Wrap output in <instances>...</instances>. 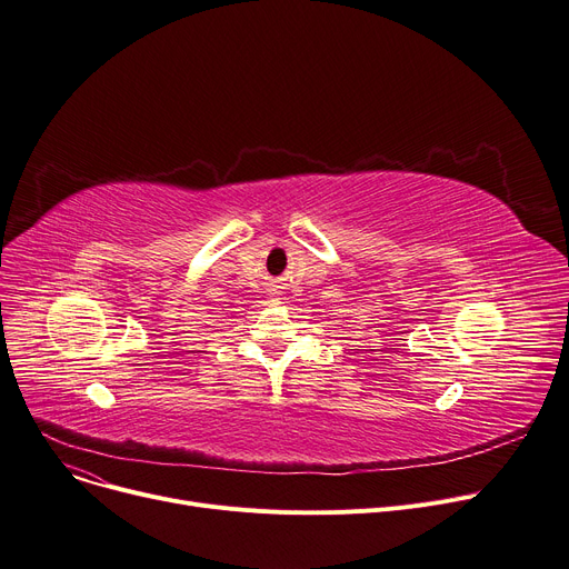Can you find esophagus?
Returning <instances> with one entry per match:
<instances>
[{
    "instance_id": "obj_1",
    "label": "esophagus",
    "mask_w": 569,
    "mask_h": 569,
    "mask_svg": "<svg viewBox=\"0 0 569 569\" xmlns=\"http://www.w3.org/2000/svg\"><path fill=\"white\" fill-rule=\"evenodd\" d=\"M277 295H279V292H277V290H272V297H277Z\"/></svg>"
}]
</instances>
